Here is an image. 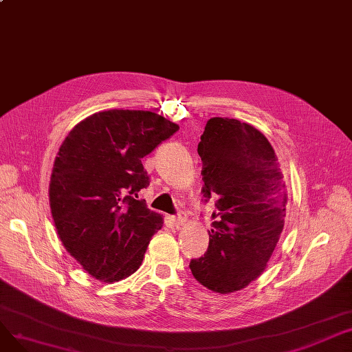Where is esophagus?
Masks as SVG:
<instances>
[{"label":"esophagus","mask_w":352,"mask_h":352,"mask_svg":"<svg viewBox=\"0 0 352 352\" xmlns=\"http://www.w3.org/2000/svg\"><path fill=\"white\" fill-rule=\"evenodd\" d=\"M173 223H174V226L177 228H179V227H182L184 224L187 223V217L184 215V214H178L177 217H173Z\"/></svg>","instance_id":"1"}]
</instances>
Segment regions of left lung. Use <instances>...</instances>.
I'll return each instance as SVG.
<instances>
[{"label":"left lung","mask_w":352,"mask_h":352,"mask_svg":"<svg viewBox=\"0 0 352 352\" xmlns=\"http://www.w3.org/2000/svg\"><path fill=\"white\" fill-rule=\"evenodd\" d=\"M206 198L217 212L204 256L191 260L194 278L218 294L248 287L260 276L281 236L287 187L267 137L247 122L214 117L198 144Z\"/></svg>","instance_id":"1"}]
</instances>
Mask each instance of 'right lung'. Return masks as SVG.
Segmentation results:
<instances>
[{"label":"right lung","instance_id":"right-lung-1","mask_svg":"<svg viewBox=\"0 0 352 352\" xmlns=\"http://www.w3.org/2000/svg\"><path fill=\"white\" fill-rule=\"evenodd\" d=\"M179 126L151 111L108 109L78 122L63 141L50 178V207L63 245L96 280L113 284L142 264L162 215L138 192L141 158Z\"/></svg>","mask_w":352,"mask_h":352}]
</instances>
